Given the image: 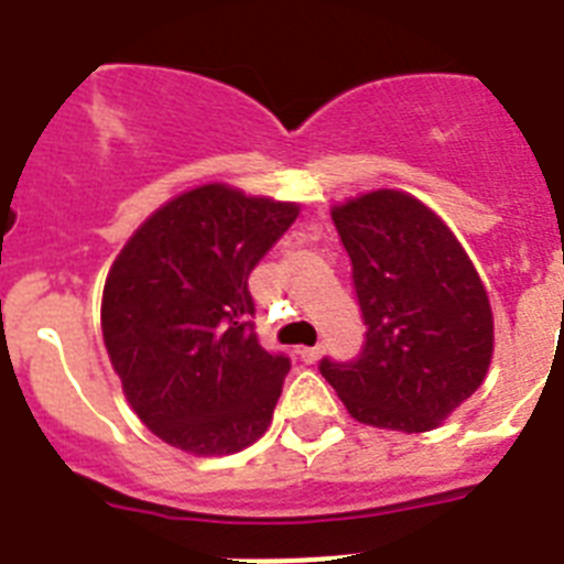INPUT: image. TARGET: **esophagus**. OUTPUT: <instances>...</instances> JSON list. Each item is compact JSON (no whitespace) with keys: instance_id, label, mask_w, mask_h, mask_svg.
I'll return each instance as SVG.
<instances>
[{"instance_id":"esophagus-1","label":"esophagus","mask_w":564,"mask_h":564,"mask_svg":"<svg viewBox=\"0 0 564 564\" xmlns=\"http://www.w3.org/2000/svg\"><path fill=\"white\" fill-rule=\"evenodd\" d=\"M321 352H324L321 347H301V349H297V355H301V361H304V364H315L321 358Z\"/></svg>"}]
</instances>
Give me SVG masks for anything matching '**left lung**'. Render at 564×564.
Segmentation results:
<instances>
[{
  "label": "left lung",
  "mask_w": 564,
  "mask_h": 564,
  "mask_svg": "<svg viewBox=\"0 0 564 564\" xmlns=\"http://www.w3.org/2000/svg\"><path fill=\"white\" fill-rule=\"evenodd\" d=\"M352 263L364 344L352 361L324 358L321 376L355 421L424 433L479 390L494 355L490 301L465 249L404 192L335 206Z\"/></svg>",
  "instance_id": "left-lung-1"
}]
</instances>
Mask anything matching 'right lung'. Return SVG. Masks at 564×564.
I'll use <instances>...</instances> for the list:
<instances>
[{
	"instance_id": "obj_1",
	"label": "right lung",
	"mask_w": 564,
	"mask_h": 564,
	"mask_svg": "<svg viewBox=\"0 0 564 564\" xmlns=\"http://www.w3.org/2000/svg\"><path fill=\"white\" fill-rule=\"evenodd\" d=\"M295 203L192 188L145 220L113 260L102 338L145 427L194 456L258 442L290 358L260 347L249 274L295 224Z\"/></svg>"
}]
</instances>
